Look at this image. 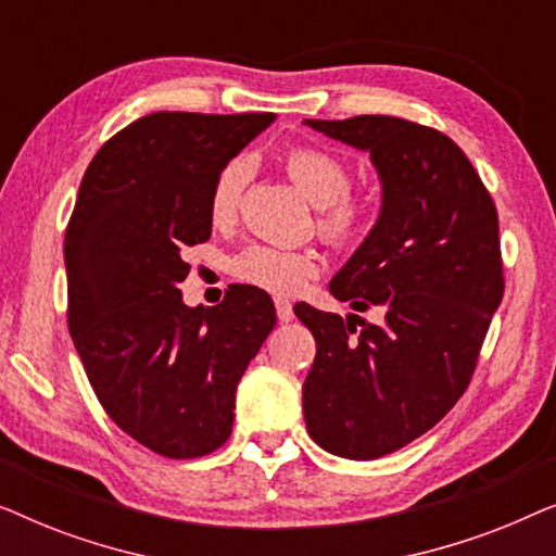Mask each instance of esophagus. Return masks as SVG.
Wrapping results in <instances>:
<instances>
[{"instance_id":"34e87169","label":"esophagus","mask_w":556,"mask_h":556,"mask_svg":"<svg viewBox=\"0 0 556 556\" xmlns=\"http://www.w3.org/2000/svg\"><path fill=\"white\" fill-rule=\"evenodd\" d=\"M276 314L280 324H288L293 318V303L286 299H276Z\"/></svg>"}]
</instances>
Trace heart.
I'll return each mask as SVG.
<instances>
[{"mask_svg":"<svg viewBox=\"0 0 556 556\" xmlns=\"http://www.w3.org/2000/svg\"><path fill=\"white\" fill-rule=\"evenodd\" d=\"M286 172L293 185L318 207V232L331 245H352L369 230V204L349 194V169L326 149L299 147L286 154ZM248 179V164L230 159L217 172L210 192V219L230 223ZM232 273L242 283L276 295H293L318 273V257L311 250H293L255 242L235 257Z\"/></svg>","mask_w":556,"mask_h":556,"instance_id":"obj_1","label":"heart"}]
</instances>
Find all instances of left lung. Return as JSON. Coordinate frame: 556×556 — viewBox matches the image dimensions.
I'll return each instance as SVG.
<instances>
[{
  "label": "left lung",
  "mask_w": 556,
  "mask_h": 556,
  "mask_svg": "<svg viewBox=\"0 0 556 556\" xmlns=\"http://www.w3.org/2000/svg\"><path fill=\"white\" fill-rule=\"evenodd\" d=\"M303 124L369 151L382 181L377 225L329 291L384 321L295 311L316 339L303 382L308 435L341 458L375 460L443 420L473 377L504 299L496 204L435 128L394 116Z\"/></svg>",
  "instance_id": "8db88e82"
}]
</instances>
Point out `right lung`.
I'll return each instance as SVG.
<instances>
[{
  "mask_svg": "<svg viewBox=\"0 0 556 556\" xmlns=\"http://www.w3.org/2000/svg\"><path fill=\"white\" fill-rule=\"evenodd\" d=\"M273 113H149L103 143L65 230L67 329L98 402L164 458L230 438L235 390L276 326L268 293L230 286L189 308L181 250L210 240L217 172Z\"/></svg>",
  "mask_w": 556,
  "mask_h": 556,
  "instance_id": "1",
  "label": "right lung"
}]
</instances>
